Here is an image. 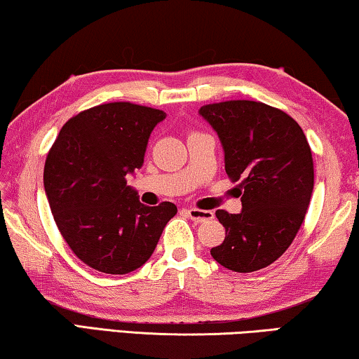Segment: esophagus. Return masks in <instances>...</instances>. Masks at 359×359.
Here are the masks:
<instances>
[{
  "instance_id": "1",
  "label": "esophagus",
  "mask_w": 359,
  "mask_h": 359,
  "mask_svg": "<svg viewBox=\"0 0 359 359\" xmlns=\"http://www.w3.org/2000/svg\"><path fill=\"white\" fill-rule=\"evenodd\" d=\"M187 215L192 222L196 223H205L208 219L213 218V212L210 210H201V208H187Z\"/></svg>"
}]
</instances>
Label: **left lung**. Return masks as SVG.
I'll return each instance as SVG.
<instances>
[{"instance_id": "1", "label": "left lung", "mask_w": 359, "mask_h": 359, "mask_svg": "<svg viewBox=\"0 0 359 359\" xmlns=\"http://www.w3.org/2000/svg\"><path fill=\"white\" fill-rule=\"evenodd\" d=\"M198 114L217 131L224 170L241 196L242 212L217 210L223 244L212 257L236 273L266 268L289 249L310 205L314 184L311 147L284 110L258 101H223Z\"/></svg>"}]
</instances>
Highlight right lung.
<instances>
[{"label": "right lung", "instance_id": "1", "mask_svg": "<svg viewBox=\"0 0 359 359\" xmlns=\"http://www.w3.org/2000/svg\"><path fill=\"white\" fill-rule=\"evenodd\" d=\"M158 109L107 102L76 114L59 131L45 163V191L54 222L72 252L106 274L141 268L178 208L147 207L126 186L144 162Z\"/></svg>", "mask_w": 359, "mask_h": 359}]
</instances>
